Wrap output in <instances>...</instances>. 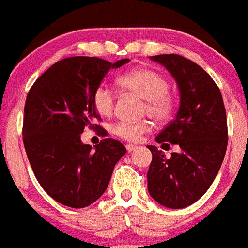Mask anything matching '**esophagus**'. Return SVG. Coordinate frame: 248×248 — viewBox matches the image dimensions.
<instances>
[{"instance_id":"34e87169","label":"esophagus","mask_w":248,"mask_h":248,"mask_svg":"<svg viewBox=\"0 0 248 248\" xmlns=\"http://www.w3.org/2000/svg\"><path fill=\"white\" fill-rule=\"evenodd\" d=\"M136 149H137V145H134V144H127L126 145L127 153H132V151L136 150Z\"/></svg>"}]
</instances>
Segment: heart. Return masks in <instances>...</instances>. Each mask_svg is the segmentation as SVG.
<instances>
[{"label": "heart", "mask_w": 248, "mask_h": 248, "mask_svg": "<svg viewBox=\"0 0 248 248\" xmlns=\"http://www.w3.org/2000/svg\"><path fill=\"white\" fill-rule=\"evenodd\" d=\"M117 84L123 91L138 95L145 100L143 113L149 114L158 123H163L172 112V99L168 94L169 84L162 74L150 68H137L123 74L117 79ZM95 111L104 117H110L114 110V94L105 85L95 89L92 98ZM151 130L149 121L136 123L118 122L111 126V132L122 140L137 142L143 135Z\"/></svg>", "instance_id": "obj_1"}]
</instances>
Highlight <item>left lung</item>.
<instances>
[{"label":"left lung","instance_id":"obj_1","mask_svg":"<svg viewBox=\"0 0 248 248\" xmlns=\"http://www.w3.org/2000/svg\"><path fill=\"white\" fill-rule=\"evenodd\" d=\"M171 73L180 91L175 118L156 137L162 148L180 146L166 158L157 146L148 170V190L167 208L190 206L208 190L227 149V118L222 95L212 77L198 63L177 54L150 57Z\"/></svg>","mask_w":248,"mask_h":248}]
</instances>
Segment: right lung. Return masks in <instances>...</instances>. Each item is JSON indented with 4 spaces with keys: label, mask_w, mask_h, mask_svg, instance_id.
<instances>
[{
    "label": "right lung",
    "mask_w": 248,
    "mask_h": 248,
    "mask_svg": "<svg viewBox=\"0 0 248 248\" xmlns=\"http://www.w3.org/2000/svg\"><path fill=\"white\" fill-rule=\"evenodd\" d=\"M95 57L66 58L36 79L29 90L23 118V144L36 180L52 199L63 206L84 208L108 188L113 168L126 149L113 138H104L92 149L80 135L100 119L92 98L111 68ZM98 134L105 136L104 129Z\"/></svg>",
    "instance_id": "obj_1"
}]
</instances>
